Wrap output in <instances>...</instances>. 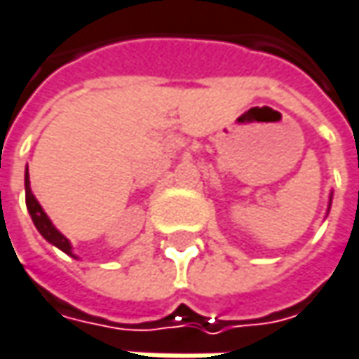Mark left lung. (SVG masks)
I'll return each instance as SVG.
<instances>
[{
    "label": "left lung",
    "mask_w": 359,
    "mask_h": 359,
    "mask_svg": "<svg viewBox=\"0 0 359 359\" xmlns=\"http://www.w3.org/2000/svg\"><path fill=\"white\" fill-rule=\"evenodd\" d=\"M329 207H331V201H329Z\"/></svg>",
    "instance_id": "8db88e82"
}]
</instances>
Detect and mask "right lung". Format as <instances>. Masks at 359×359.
Wrapping results in <instances>:
<instances>
[{"mask_svg":"<svg viewBox=\"0 0 359 359\" xmlns=\"http://www.w3.org/2000/svg\"><path fill=\"white\" fill-rule=\"evenodd\" d=\"M26 207H28V211H30V215H32V222L36 225V229L40 231V236L46 240V242H50L53 245H56L58 250H62L65 254H69V256H73V248H71V242L56 229L53 225V222L48 219V215L44 213V209L40 207V203L36 201V197L32 195V189H30V177H28V170H26Z\"/></svg>","mask_w":359,"mask_h":359,"instance_id":"1","label":"right lung"}]
</instances>
